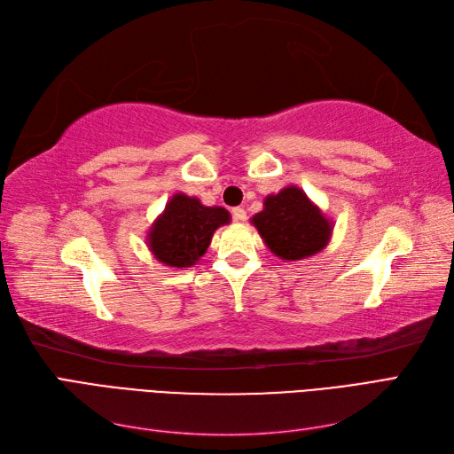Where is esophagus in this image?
I'll list each match as a JSON object with an SVG mask.
<instances>
[{
	"label": "esophagus",
	"mask_w": 454,
	"mask_h": 454,
	"mask_svg": "<svg viewBox=\"0 0 454 454\" xmlns=\"http://www.w3.org/2000/svg\"><path fill=\"white\" fill-rule=\"evenodd\" d=\"M231 214H232V219H235V222H246V210L240 208V206H237V208H232Z\"/></svg>",
	"instance_id": "obj_1"
}]
</instances>
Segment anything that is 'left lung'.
I'll use <instances>...</instances> for the list:
<instances>
[{
  "label": "left lung",
  "instance_id": "obj_1",
  "mask_svg": "<svg viewBox=\"0 0 454 454\" xmlns=\"http://www.w3.org/2000/svg\"><path fill=\"white\" fill-rule=\"evenodd\" d=\"M267 248L282 259L299 261L322 252L332 237V222L295 185L269 195L252 217Z\"/></svg>",
  "mask_w": 454,
  "mask_h": 454
}]
</instances>
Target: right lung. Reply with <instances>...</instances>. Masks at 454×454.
<instances>
[{
  "label": "right lung",
  "mask_w": 454,
  "mask_h": 454,
  "mask_svg": "<svg viewBox=\"0 0 454 454\" xmlns=\"http://www.w3.org/2000/svg\"><path fill=\"white\" fill-rule=\"evenodd\" d=\"M222 206H204L184 193L174 195L147 235L149 250L168 267H191L204 255L214 231L229 223Z\"/></svg>",
  "instance_id": "1"
}]
</instances>
